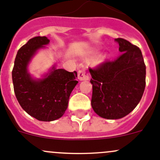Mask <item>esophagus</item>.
Returning a JSON list of instances; mask_svg holds the SVG:
<instances>
[{
	"mask_svg": "<svg viewBox=\"0 0 160 160\" xmlns=\"http://www.w3.org/2000/svg\"><path fill=\"white\" fill-rule=\"evenodd\" d=\"M77 77H78V79L80 80H88L89 79V74L85 70H81L78 71Z\"/></svg>",
	"mask_w": 160,
	"mask_h": 160,
	"instance_id": "1",
	"label": "esophagus"
}]
</instances>
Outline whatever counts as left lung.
I'll use <instances>...</instances> for the list:
<instances>
[{
    "label": "left lung",
    "instance_id": "left-lung-1",
    "mask_svg": "<svg viewBox=\"0 0 160 160\" xmlns=\"http://www.w3.org/2000/svg\"><path fill=\"white\" fill-rule=\"evenodd\" d=\"M122 55L89 69L93 86L91 106L100 117L119 119L138 105L146 88V65L141 50L116 38Z\"/></svg>",
    "mask_w": 160,
    "mask_h": 160
}]
</instances>
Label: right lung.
<instances>
[{"label":"right lung","mask_w":160,"mask_h":160,"mask_svg":"<svg viewBox=\"0 0 160 160\" xmlns=\"http://www.w3.org/2000/svg\"><path fill=\"white\" fill-rule=\"evenodd\" d=\"M46 36L31 38L18 51L12 70L16 98L24 111L38 121L52 122L62 117L71 92L77 84V72L56 69L53 65L42 78L35 79L28 70L37 52L49 43Z\"/></svg>","instance_id":"obj_1"}]
</instances>
